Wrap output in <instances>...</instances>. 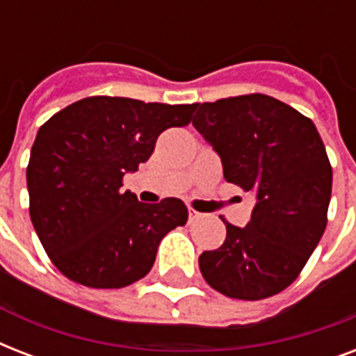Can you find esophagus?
Instances as JSON below:
<instances>
[{"label": "esophagus", "mask_w": 356, "mask_h": 356, "mask_svg": "<svg viewBox=\"0 0 356 356\" xmlns=\"http://www.w3.org/2000/svg\"><path fill=\"white\" fill-rule=\"evenodd\" d=\"M203 218V214L201 212H197L195 209H188V220L190 222H197V220H201Z\"/></svg>", "instance_id": "obj_1"}]
</instances>
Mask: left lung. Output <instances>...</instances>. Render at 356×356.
<instances>
[{"label": "left lung", "instance_id": "8db88e82", "mask_svg": "<svg viewBox=\"0 0 356 356\" xmlns=\"http://www.w3.org/2000/svg\"><path fill=\"white\" fill-rule=\"evenodd\" d=\"M194 127L218 151L223 177L257 197L243 229L200 257L216 292L257 301L292 284L320 242L332 168L312 120L264 94L195 103Z\"/></svg>", "mask_w": 356, "mask_h": 356}]
</instances>
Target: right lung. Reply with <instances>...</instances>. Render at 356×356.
<instances>
[{
  "label": "right lung",
  "mask_w": 356,
  "mask_h": 356,
  "mask_svg": "<svg viewBox=\"0 0 356 356\" xmlns=\"http://www.w3.org/2000/svg\"><path fill=\"white\" fill-rule=\"evenodd\" d=\"M194 105L92 96L38 129L27 164L29 216L70 281L129 286L149 273L162 238L186 223L181 200L147 205L122 184L149 159L162 131L192 122Z\"/></svg>",
  "instance_id": "add662e5"
}]
</instances>
